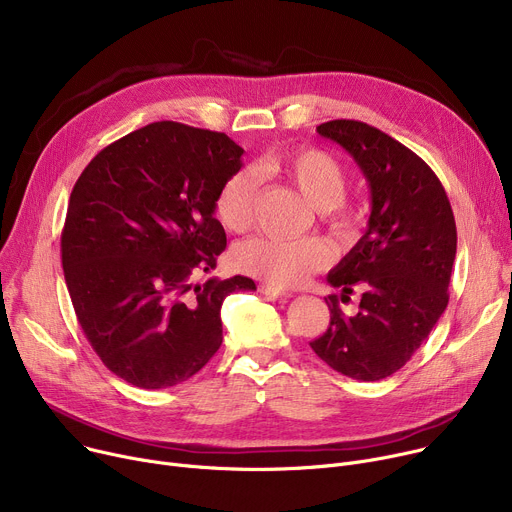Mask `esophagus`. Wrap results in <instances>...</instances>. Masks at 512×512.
I'll use <instances>...</instances> for the list:
<instances>
[{"mask_svg": "<svg viewBox=\"0 0 512 512\" xmlns=\"http://www.w3.org/2000/svg\"><path fill=\"white\" fill-rule=\"evenodd\" d=\"M259 290H261L267 298L278 300V302H288V300L292 298L290 292H284V290H280V288H276V286H271V284H261Z\"/></svg>", "mask_w": 512, "mask_h": 512, "instance_id": "1", "label": "esophagus"}]
</instances>
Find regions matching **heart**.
Masks as SVG:
<instances>
[{
	"mask_svg": "<svg viewBox=\"0 0 512 512\" xmlns=\"http://www.w3.org/2000/svg\"><path fill=\"white\" fill-rule=\"evenodd\" d=\"M267 175L288 181L298 193L321 210L323 222L331 232L344 236L354 228V218L339 206L346 195L348 177L344 166L331 154L317 148H300L292 152L269 154L259 162ZM257 175L245 166L238 168L220 185L214 199V214L230 232H245L253 224ZM329 251L323 241L313 236L276 238L253 236L238 243L234 263L247 274L269 282L271 286H298L315 271L325 267Z\"/></svg>",
	"mask_w": 512,
	"mask_h": 512,
	"instance_id": "1",
	"label": "heart"
}]
</instances>
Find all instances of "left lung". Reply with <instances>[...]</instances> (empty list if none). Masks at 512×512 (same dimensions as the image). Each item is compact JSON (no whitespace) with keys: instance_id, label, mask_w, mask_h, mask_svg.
Listing matches in <instances>:
<instances>
[{"instance_id":"1","label":"left lung","mask_w":512,"mask_h":512,"mask_svg":"<svg viewBox=\"0 0 512 512\" xmlns=\"http://www.w3.org/2000/svg\"><path fill=\"white\" fill-rule=\"evenodd\" d=\"M360 166L370 187V218L352 251L327 276L342 290L363 292L348 318L327 296L329 327L311 342L333 370L356 381H381L422 346L449 304L457 226L445 187L410 148L352 119L317 127Z\"/></svg>"}]
</instances>
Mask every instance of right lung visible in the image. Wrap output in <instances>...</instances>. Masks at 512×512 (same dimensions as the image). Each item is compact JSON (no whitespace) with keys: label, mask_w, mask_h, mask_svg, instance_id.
<instances>
[{"label":"right lung","mask_w":512,"mask_h":512,"mask_svg":"<svg viewBox=\"0 0 512 512\" xmlns=\"http://www.w3.org/2000/svg\"><path fill=\"white\" fill-rule=\"evenodd\" d=\"M226 133L158 121L100 150L74 185L61 263L78 323L119 379L166 389L222 346L228 294L245 276L210 278L226 249L214 218L220 185L243 166Z\"/></svg>","instance_id":"obj_1"}]
</instances>
